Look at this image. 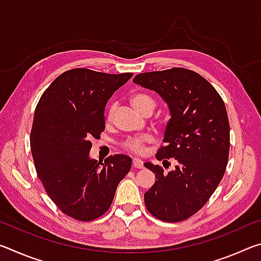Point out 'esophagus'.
Masks as SVG:
<instances>
[{
  "label": "esophagus",
  "instance_id": "esophagus-1",
  "mask_svg": "<svg viewBox=\"0 0 261 261\" xmlns=\"http://www.w3.org/2000/svg\"><path fill=\"white\" fill-rule=\"evenodd\" d=\"M132 166H134V168H138V169H141L143 168V161L140 160V159H137L135 158L134 160H132Z\"/></svg>",
  "mask_w": 261,
  "mask_h": 261
}]
</instances>
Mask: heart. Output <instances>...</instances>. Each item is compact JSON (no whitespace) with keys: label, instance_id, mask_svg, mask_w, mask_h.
Returning <instances> with one entry per match:
<instances>
[{"label":"heart","instance_id":"obj_1","mask_svg":"<svg viewBox=\"0 0 261 261\" xmlns=\"http://www.w3.org/2000/svg\"><path fill=\"white\" fill-rule=\"evenodd\" d=\"M131 102L135 107L141 112V110L145 109L146 107H153L155 106V101L152 98L151 95L145 94V93H137L131 98ZM115 113V106H110L108 112H107V118L108 120H112ZM153 141V137L151 135H141L138 137H134V138H130L125 140L124 147L127 151L136 154H141L145 149V144H148Z\"/></svg>","mask_w":261,"mask_h":261}]
</instances>
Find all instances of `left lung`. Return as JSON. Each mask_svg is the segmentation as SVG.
<instances>
[{
  "instance_id": "8db88e82",
  "label": "left lung",
  "mask_w": 261,
  "mask_h": 261,
  "mask_svg": "<svg viewBox=\"0 0 261 261\" xmlns=\"http://www.w3.org/2000/svg\"><path fill=\"white\" fill-rule=\"evenodd\" d=\"M134 83L154 91L169 110L158 160L174 158V170L145 162L155 183L145 192L149 213L179 222L197 213L222 179L229 156L230 127L223 100L199 73L183 68L137 74Z\"/></svg>"
}]
</instances>
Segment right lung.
I'll return each instance as SVG.
<instances>
[{
  "label": "right lung",
  "instance_id": "obj_1",
  "mask_svg": "<svg viewBox=\"0 0 261 261\" xmlns=\"http://www.w3.org/2000/svg\"><path fill=\"white\" fill-rule=\"evenodd\" d=\"M131 77L69 70L50 84L35 108L31 131L35 169L50 199L76 220L103 215L131 168V158L123 154L103 163L90 156L91 139L105 130L106 105Z\"/></svg>",
  "mask_w": 261,
  "mask_h": 261
}]
</instances>
